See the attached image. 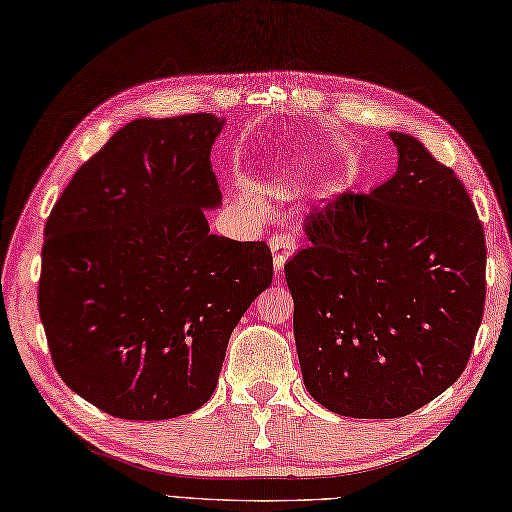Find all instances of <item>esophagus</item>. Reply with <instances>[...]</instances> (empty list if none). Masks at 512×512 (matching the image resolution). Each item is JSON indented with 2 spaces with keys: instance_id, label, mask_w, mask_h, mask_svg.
<instances>
[{
  "instance_id": "esophagus-1",
  "label": "esophagus",
  "mask_w": 512,
  "mask_h": 512,
  "mask_svg": "<svg viewBox=\"0 0 512 512\" xmlns=\"http://www.w3.org/2000/svg\"><path fill=\"white\" fill-rule=\"evenodd\" d=\"M269 247L273 254V267H276V273L280 276V271L284 269V263L295 252V239L291 234H284V232L273 234L269 239Z\"/></svg>"
}]
</instances>
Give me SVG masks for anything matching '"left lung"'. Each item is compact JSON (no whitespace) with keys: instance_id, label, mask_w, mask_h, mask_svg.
<instances>
[{"instance_id":"8db88e82","label":"left lung","mask_w":512,"mask_h":512,"mask_svg":"<svg viewBox=\"0 0 512 512\" xmlns=\"http://www.w3.org/2000/svg\"><path fill=\"white\" fill-rule=\"evenodd\" d=\"M397 171L304 219L284 265L308 393L356 419H395L460 378L484 315V230L467 189L415 136L391 132Z\"/></svg>"}]
</instances>
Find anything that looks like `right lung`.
I'll return each instance as SVG.
<instances>
[{"label":"right lung","mask_w":512,"mask_h":512,"mask_svg":"<svg viewBox=\"0 0 512 512\" xmlns=\"http://www.w3.org/2000/svg\"><path fill=\"white\" fill-rule=\"evenodd\" d=\"M206 112L134 119L84 162L45 223L39 315L71 391L119 419L193 413L230 334L271 284L265 241L210 234L221 202Z\"/></svg>","instance_id":"add662e5"}]
</instances>
